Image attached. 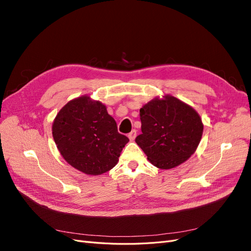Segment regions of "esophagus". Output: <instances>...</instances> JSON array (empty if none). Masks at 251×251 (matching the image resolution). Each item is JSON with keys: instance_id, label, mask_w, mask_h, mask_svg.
<instances>
[{"instance_id": "obj_1", "label": "esophagus", "mask_w": 251, "mask_h": 251, "mask_svg": "<svg viewBox=\"0 0 251 251\" xmlns=\"http://www.w3.org/2000/svg\"><path fill=\"white\" fill-rule=\"evenodd\" d=\"M136 130H133L131 133H128V135H127V137H128V139L130 140H134L135 139V137H136Z\"/></svg>"}]
</instances>
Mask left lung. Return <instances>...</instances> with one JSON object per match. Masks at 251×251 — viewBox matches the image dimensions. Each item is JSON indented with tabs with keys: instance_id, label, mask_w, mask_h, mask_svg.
<instances>
[{
	"instance_id": "obj_1",
	"label": "left lung",
	"mask_w": 251,
	"mask_h": 251,
	"mask_svg": "<svg viewBox=\"0 0 251 251\" xmlns=\"http://www.w3.org/2000/svg\"><path fill=\"white\" fill-rule=\"evenodd\" d=\"M140 120L142 133L135 141L158 169L170 170L185 162L202 138L199 114L172 95L155 97L144 104Z\"/></svg>"
}]
</instances>
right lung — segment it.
Here are the masks:
<instances>
[{"label": "right lung", "instance_id": "add662e5", "mask_svg": "<svg viewBox=\"0 0 251 251\" xmlns=\"http://www.w3.org/2000/svg\"><path fill=\"white\" fill-rule=\"evenodd\" d=\"M52 136L65 160L92 176L112 170L128 142L126 136L118 133L107 107L89 95L74 98L59 110Z\"/></svg>", "mask_w": 251, "mask_h": 251}]
</instances>
